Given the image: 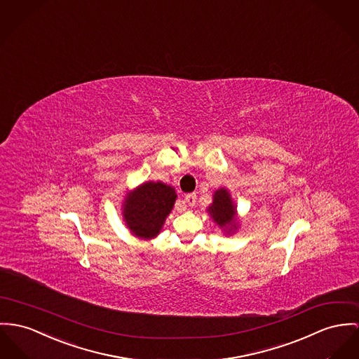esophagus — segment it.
Wrapping results in <instances>:
<instances>
[{
	"label": "esophagus",
	"mask_w": 359,
	"mask_h": 359,
	"mask_svg": "<svg viewBox=\"0 0 359 359\" xmlns=\"http://www.w3.org/2000/svg\"><path fill=\"white\" fill-rule=\"evenodd\" d=\"M184 202H186L189 206H194L195 202H196V194H187V195L184 196Z\"/></svg>",
	"instance_id": "obj_1"
}]
</instances>
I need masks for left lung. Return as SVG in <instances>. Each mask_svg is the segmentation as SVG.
<instances>
[{
    "mask_svg": "<svg viewBox=\"0 0 359 359\" xmlns=\"http://www.w3.org/2000/svg\"><path fill=\"white\" fill-rule=\"evenodd\" d=\"M210 216L220 226L232 225L235 226V213L236 208L231 201V196L226 190L220 189L215 193L213 196V205L209 208Z\"/></svg>",
    "mask_w": 359,
    "mask_h": 359,
    "instance_id": "left-lung-1",
    "label": "left lung"
}]
</instances>
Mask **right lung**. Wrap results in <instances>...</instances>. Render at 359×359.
<instances>
[{"label":"right lung","instance_id":"1","mask_svg":"<svg viewBox=\"0 0 359 359\" xmlns=\"http://www.w3.org/2000/svg\"><path fill=\"white\" fill-rule=\"evenodd\" d=\"M176 193L161 182H149L138 187L124 203V219L134 235L154 238L170 213Z\"/></svg>","mask_w":359,"mask_h":359}]
</instances>
